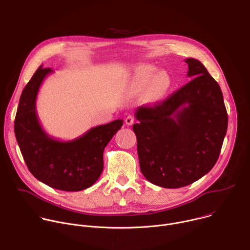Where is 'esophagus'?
Returning <instances> with one entry per match:
<instances>
[{
    "label": "esophagus",
    "instance_id": "34e87169",
    "mask_svg": "<svg viewBox=\"0 0 250 250\" xmlns=\"http://www.w3.org/2000/svg\"><path fill=\"white\" fill-rule=\"evenodd\" d=\"M134 122H135V118H134L132 115L127 116V117H126V119H125V123H126L128 126L133 125V124H134Z\"/></svg>",
    "mask_w": 250,
    "mask_h": 250
}]
</instances>
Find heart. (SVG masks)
I'll return each mask as SVG.
<instances>
[{
	"mask_svg": "<svg viewBox=\"0 0 250 250\" xmlns=\"http://www.w3.org/2000/svg\"><path fill=\"white\" fill-rule=\"evenodd\" d=\"M155 73L156 69L151 66H146L138 70L136 74V81L141 83H148L149 82H152L153 78V84L154 86L159 90V91H165L168 85H169V81L168 78L164 75V74H158L155 78Z\"/></svg>",
	"mask_w": 250,
	"mask_h": 250,
	"instance_id": "heart-1",
	"label": "heart"
}]
</instances>
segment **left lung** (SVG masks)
<instances>
[{
	"instance_id": "1",
	"label": "left lung",
	"mask_w": 250,
	"mask_h": 250,
	"mask_svg": "<svg viewBox=\"0 0 250 250\" xmlns=\"http://www.w3.org/2000/svg\"><path fill=\"white\" fill-rule=\"evenodd\" d=\"M188 83L166 101L140 106L133 125L140 168L164 188L187 186L216 165L228 129L219 83L197 59L187 58Z\"/></svg>"
}]
</instances>
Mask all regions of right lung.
Returning <instances> with one entry per match:
<instances>
[{"instance_id": "obj_1", "label": "right lung", "mask_w": 250, "mask_h": 250, "mask_svg": "<svg viewBox=\"0 0 250 250\" xmlns=\"http://www.w3.org/2000/svg\"><path fill=\"white\" fill-rule=\"evenodd\" d=\"M52 69L36 70L23 88L15 120V134L23 160L32 175L44 184L63 191L90 187L104 169V151L121 129L122 119L89 129L71 141L49 136L42 128L36 98L44 79Z\"/></svg>"}]
</instances>
